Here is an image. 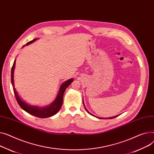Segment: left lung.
I'll return each mask as SVG.
<instances>
[{"label":"left lung","mask_w":154,"mask_h":154,"mask_svg":"<svg viewBox=\"0 0 154 154\" xmlns=\"http://www.w3.org/2000/svg\"><path fill=\"white\" fill-rule=\"evenodd\" d=\"M83 103H84V101H83ZM84 107H85V109H86V111L88 112V113L90 114V115H91V116H95L94 115H92V114H91L90 113V112L87 110V109L85 108V105H84ZM117 116H118V115H117V116H113V117H111V118H105V119H112V118H116V117H117ZM97 118H99V119H104L103 118H98V117H97Z\"/></svg>","instance_id":"obj_1"}]
</instances>
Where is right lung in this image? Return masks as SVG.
<instances>
[{"instance_id": "1", "label": "right lung", "mask_w": 154, "mask_h": 154, "mask_svg": "<svg viewBox=\"0 0 154 154\" xmlns=\"http://www.w3.org/2000/svg\"><path fill=\"white\" fill-rule=\"evenodd\" d=\"M38 38L34 39L32 41L28 42L26 45H28L31 43H33ZM23 46V47H24ZM15 59L14 60V63L11 70V82L13 87L14 94L16 98V100L18 102V105L21 107L24 111L27 112L28 113L32 115L33 116H36L40 118H49L52 116L56 115L57 112L59 111L61 106L63 105V95L66 89L69 87V85L74 81L73 79H70L68 80L65 81L63 84H62L61 86L60 87L59 91L57 94V97L56 100L53 102L52 103L49 105V106H45V107H40L37 106H33L26 103L25 101H24L22 98H20V96L18 95L17 91H16L14 86V69L15 67Z\"/></svg>"}]
</instances>
